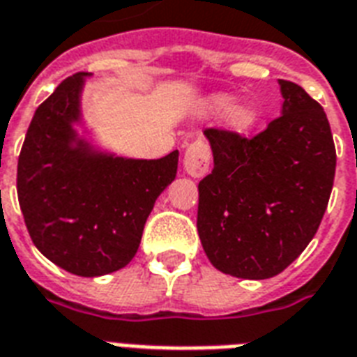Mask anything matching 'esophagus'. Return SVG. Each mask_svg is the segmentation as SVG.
Masks as SVG:
<instances>
[{
    "instance_id": "obj_1",
    "label": "esophagus",
    "mask_w": 357,
    "mask_h": 357,
    "mask_svg": "<svg viewBox=\"0 0 357 357\" xmlns=\"http://www.w3.org/2000/svg\"><path fill=\"white\" fill-rule=\"evenodd\" d=\"M209 160H211V151L209 146L202 140L189 144L183 155V170L190 178H202L209 172Z\"/></svg>"
}]
</instances>
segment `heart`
<instances>
[{"mask_svg":"<svg viewBox=\"0 0 357 357\" xmlns=\"http://www.w3.org/2000/svg\"><path fill=\"white\" fill-rule=\"evenodd\" d=\"M236 97L230 93H211L206 95L204 99L198 102V110L206 116H217V114H225V123L234 132H247L251 130L258 121V110L257 106L251 102H239L234 105Z\"/></svg>","mask_w":357,"mask_h":357,"instance_id":"heart-1","label":"heart"}]
</instances>
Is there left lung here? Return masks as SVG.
Returning <instances> with one entry per match:
<instances>
[{
    "label": "left lung",
    "instance_id": "obj_1",
    "mask_svg": "<svg viewBox=\"0 0 357 357\" xmlns=\"http://www.w3.org/2000/svg\"><path fill=\"white\" fill-rule=\"evenodd\" d=\"M281 118L251 140L208 129L213 170L198 183V236L215 268L269 279L314 238L335 178V144L324 108L279 80Z\"/></svg>",
    "mask_w": 357,
    "mask_h": 357
}]
</instances>
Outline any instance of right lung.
Returning a JSON list of instances; mask_svg holds the SVG:
<instances>
[{"instance_id": "obj_1", "label": "right lung", "mask_w": 357, "mask_h": 357, "mask_svg": "<svg viewBox=\"0 0 357 357\" xmlns=\"http://www.w3.org/2000/svg\"><path fill=\"white\" fill-rule=\"evenodd\" d=\"M89 76H69L35 110L16 189L35 247L73 275L100 277L135 258L155 200L176 179L179 151L130 159L95 144L82 119Z\"/></svg>"}]
</instances>
